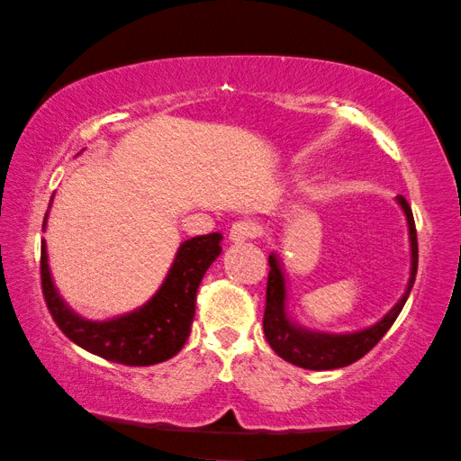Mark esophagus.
Masks as SVG:
<instances>
[{
  "label": "esophagus",
  "mask_w": 461,
  "mask_h": 461,
  "mask_svg": "<svg viewBox=\"0 0 461 461\" xmlns=\"http://www.w3.org/2000/svg\"><path fill=\"white\" fill-rule=\"evenodd\" d=\"M258 237V226L251 221H239L230 226L229 240L230 243H245V240Z\"/></svg>",
  "instance_id": "34e87169"
}]
</instances>
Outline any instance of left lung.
Listing matches in <instances>:
<instances>
[{
	"label": "left lung",
	"instance_id": "1",
	"mask_svg": "<svg viewBox=\"0 0 461 461\" xmlns=\"http://www.w3.org/2000/svg\"><path fill=\"white\" fill-rule=\"evenodd\" d=\"M398 206L402 208L409 224L411 240V277L406 290L390 311L384 314L375 324L353 333H322V330H311L300 327L288 312V284H285L284 261L280 255H269V277H267V296H266V314H263V330L266 339L277 356L290 361V364L304 369H337L353 364L366 356L380 339L388 333V329L401 314L402 306L412 290L414 277H417L419 266V243L417 229H414L412 210L402 195H396Z\"/></svg>",
	"mask_w": 461,
	"mask_h": 461
}]
</instances>
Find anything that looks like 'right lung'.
Listing matches in <instances>:
<instances>
[{
    "label": "right lung",
    "mask_w": 461,
    "mask_h": 461,
    "mask_svg": "<svg viewBox=\"0 0 461 461\" xmlns=\"http://www.w3.org/2000/svg\"><path fill=\"white\" fill-rule=\"evenodd\" d=\"M47 218L49 212L44 216L42 230L47 229ZM221 240V232L184 240L159 290L145 304L114 319L89 321L75 312L59 294L50 276L47 243L42 239L41 277L44 300L59 329L81 349L122 366L161 364L177 356L190 337L195 292L203 274L222 251Z\"/></svg>",
    "instance_id": "right-lung-1"
}]
</instances>
